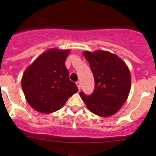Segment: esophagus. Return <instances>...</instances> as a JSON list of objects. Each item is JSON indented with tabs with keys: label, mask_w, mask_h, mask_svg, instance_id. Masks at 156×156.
<instances>
[{
	"label": "esophagus",
	"mask_w": 156,
	"mask_h": 156,
	"mask_svg": "<svg viewBox=\"0 0 156 156\" xmlns=\"http://www.w3.org/2000/svg\"><path fill=\"white\" fill-rule=\"evenodd\" d=\"M76 84H77V86H78V89H81V82H80V81H77L76 82Z\"/></svg>",
	"instance_id": "obj_1"
}]
</instances>
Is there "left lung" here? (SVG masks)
<instances>
[{
    "label": "left lung",
    "instance_id": "left-lung-1",
    "mask_svg": "<svg viewBox=\"0 0 156 156\" xmlns=\"http://www.w3.org/2000/svg\"><path fill=\"white\" fill-rule=\"evenodd\" d=\"M94 77V92L80 96L88 109L97 115H114L126 101L130 89V74L126 64L116 55L107 51L84 52Z\"/></svg>",
    "mask_w": 156,
    "mask_h": 156
}]
</instances>
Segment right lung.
<instances>
[{
	"label": "right lung",
	"mask_w": 156,
	"mask_h": 156,
	"mask_svg": "<svg viewBox=\"0 0 156 156\" xmlns=\"http://www.w3.org/2000/svg\"><path fill=\"white\" fill-rule=\"evenodd\" d=\"M69 50L51 49L42 53L23 75L22 87L26 100L37 111L50 113L63 106L78 90L69 80L65 61Z\"/></svg>",
	"instance_id": "obj_1"
}]
</instances>
